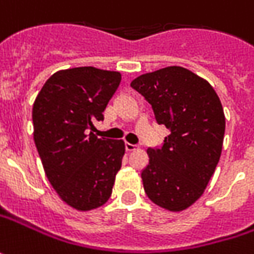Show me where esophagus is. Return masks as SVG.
Wrapping results in <instances>:
<instances>
[{"mask_svg": "<svg viewBox=\"0 0 254 254\" xmlns=\"http://www.w3.org/2000/svg\"><path fill=\"white\" fill-rule=\"evenodd\" d=\"M136 147H137V146H136V144H132V143H125V149H127V152H132V150H135Z\"/></svg>", "mask_w": 254, "mask_h": 254, "instance_id": "obj_1", "label": "esophagus"}]
</instances>
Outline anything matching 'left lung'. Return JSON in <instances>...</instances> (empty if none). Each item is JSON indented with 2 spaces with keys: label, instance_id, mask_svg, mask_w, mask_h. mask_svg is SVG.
Wrapping results in <instances>:
<instances>
[{
  "label": "left lung",
  "instance_id": "obj_1",
  "mask_svg": "<svg viewBox=\"0 0 254 254\" xmlns=\"http://www.w3.org/2000/svg\"><path fill=\"white\" fill-rule=\"evenodd\" d=\"M130 87L152 105L170 135L149 147L142 170L146 195L169 211H183L202 195L222 152L225 115L211 84L184 67L139 75Z\"/></svg>",
  "mask_w": 254,
  "mask_h": 254
}]
</instances>
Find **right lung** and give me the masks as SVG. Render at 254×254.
Wrapping results in <instances>:
<instances>
[{
	"label": "right lung",
	"mask_w": 254,
	"mask_h": 254,
	"mask_svg": "<svg viewBox=\"0 0 254 254\" xmlns=\"http://www.w3.org/2000/svg\"><path fill=\"white\" fill-rule=\"evenodd\" d=\"M121 74L95 67L57 71L38 94L33 139L52 187L78 211L104 205L122 166L125 144L92 135L118 90Z\"/></svg>",
	"instance_id": "add662e5"
}]
</instances>
